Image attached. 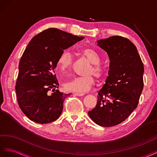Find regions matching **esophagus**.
I'll return each mask as SVG.
<instances>
[{"label": "esophagus", "instance_id": "obj_1", "mask_svg": "<svg viewBox=\"0 0 157 157\" xmlns=\"http://www.w3.org/2000/svg\"><path fill=\"white\" fill-rule=\"evenodd\" d=\"M74 95H75L76 96H79V97H82L85 94L84 93H74Z\"/></svg>", "mask_w": 157, "mask_h": 157}]
</instances>
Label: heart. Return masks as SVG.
<instances>
[{"label":"heart","mask_w":157,"mask_h":157,"mask_svg":"<svg viewBox=\"0 0 157 157\" xmlns=\"http://www.w3.org/2000/svg\"><path fill=\"white\" fill-rule=\"evenodd\" d=\"M82 54L91 65L86 70L85 72L86 75L75 78L64 83V87L66 91L79 93H86L93 87L95 83L93 74L97 78H101L104 74L105 68L100 64L101 57L96 51L93 48H86L83 49ZM73 62L72 54L68 51H64L60 54L58 59L57 66L61 71H65L72 67Z\"/></svg>","instance_id":"1"}]
</instances>
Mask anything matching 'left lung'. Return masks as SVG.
<instances>
[{"instance_id": "left-lung-1", "label": "left lung", "mask_w": 157, "mask_h": 157, "mask_svg": "<svg viewBox=\"0 0 157 157\" xmlns=\"http://www.w3.org/2000/svg\"><path fill=\"white\" fill-rule=\"evenodd\" d=\"M97 43L109 57V76L98 92L95 108L88 114L95 124L111 127L122 123L137 106L144 67L136 47L129 39L112 36Z\"/></svg>"}]
</instances>
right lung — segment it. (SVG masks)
Masks as SVG:
<instances>
[{
    "label": "right lung",
    "mask_w": 157,
    "mask_h": 157,
    "mask_svg": "<svg viewBox=\"0 0 157 157\" xmlns=\"http://www.w3.org/2000/svg\"><path fill=\"white\" fill-rule=\"evenodd\" d=\"M84 37L48 28L35 35L27 46L19 63L16 84L20 108L29 120L48 124L59 118L64 99L71 93L59 89L55 69L60 54Z\"/></svg>",
    "instance_id": "1"
}]
</instances>
